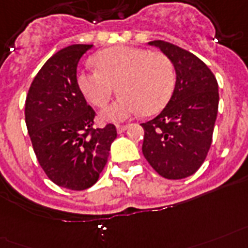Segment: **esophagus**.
I'll use <instances>...</instances> for the list:
<instances>
[{
	"mask_svg": "<svg viewBox=\"0 0 248 248\" xmlns=\"http://www.w3.org/2000/svg\"><path fill=\"white\" fill-rule=\"evenodd\" d=\"M126 128H128V125H120V124H118V125H116V130H118V133H123L124 130H126Z\"/></svg>",
	"mask_w": 248,
	"mask_h": 248,
	"instance_id": "34e87169",
	"label": "esophagus"
}]
</instances>
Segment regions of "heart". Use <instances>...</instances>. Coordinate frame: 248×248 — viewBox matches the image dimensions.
Returning a JSON list of instances; mask_svg holds the SVG:
<instances>
[{"label": "heart", "instance_id": "b5f03b06", "mask_svg": "<svg viewBox=\"0 0 248 248\" xmlns=\"http://www.w3.org/2000/svg\"><path fill=\"white\" fill-rule=\"evenodd\" d=\"M97 70H82L78 84L93 106L102 108L114 93L122 95L102 112L107 120L119 122L141 112L156 114L173 93L176 74L173 63L162 51L133 46H114L94 55Z\"/></svg>", "mask_w": 248, "mask_h": 248}]
</instances>
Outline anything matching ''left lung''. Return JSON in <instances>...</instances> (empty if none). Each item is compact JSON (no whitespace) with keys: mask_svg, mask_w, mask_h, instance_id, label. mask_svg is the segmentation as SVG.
Here are the masks:
<instances>
[{"mask_svg":"<svg viewBox=\"0 0 248 248\" xmlns=\"http://www.w3.org/2000/svg\"><path fill=\"white\" fill-rule=\"evenodd\" d=\"M172 61L176 85L166 108L145 130L142 153L162 177L181 180L197 172L212 143L218 108V86L206 63L190 51L170 42L155 40Z\"/></svg>","mask_w":248,"mask_h":248,"instance_id":"obj_1","label":"left lung"}]
</instances>
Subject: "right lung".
<instances>
[{
    "label": "right lung",
    "mask_w": 248,
    "mask_h": 248,
    "mask_svg": "<svg viewBox=\"0 0 248 248\" xmlns=\"http://www.w3.org/2000/svg\"><path fill=\"white\" fill-rule=\"evenodd\" d=\"M92 45L67 46L38 71L26 98V124L40 166L55 185L93 186L116 138L114 124L94 128L95 111L78 88V63Z\"/></svg>",
    "instance_id": "right-lung-1"
}]
</instances>
